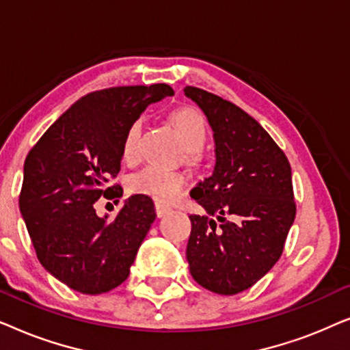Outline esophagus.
Segmentation results:
<instances>
[{
	"instance_id": "obj_1",
	"label": "esophagus",
	"mask_w": 350,
	"mask_h": 350,
	"mask_svg": "<svg viewBox=\"0 0 350 350\" xmlns=\"http://www.w3.org/2000/svg\"><path fill=\"white\" fill-rule=\"evenodd\" d=\"M169 212H170L169 207H165V205H162V204H156V215H157V218L165 217V215L169 213Z\"/></svg>"
}]
</instances>
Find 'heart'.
I'll use <instances>...</instances> for the list:
<instances>
[{
  "label": "heart",
  "mask_w": 350,
  "mask_h": 350,
  "mask_svg": "<svg viewBox=\"0 0 350 350\" xmlns=\"http://www.w3.org/2000/svg\"><path fill=\"white\" fill-rule=\"evenodd\" d=\"M170 121L178 132L181 142L188 148L189 159H198L199 151L207 142V122L204 114L194 107H180L172 111ZM143 131V119L137 118L127 127L122 140L121 154L126 162H132L138 154V140ZM186 176L178 170L146 165L129 178V191L143 194L157 202H172L183 193Z\"/></svg>",
  "instance_id": "b5f03b06"
}]
</instances>
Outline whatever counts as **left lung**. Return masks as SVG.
<instances>
[{
	"label": "left lung",
	"mask_w": 350,
	"mask_h": 350,
	"mask_svg": "<svg viewBox=\"0 0 350 350\" xmlns=\"http://www.w3.org/2000/svg\"><path fill=\"white\" fill-rule=\"evenodd\" d=\"M213 129V174L191 191L207 215H189L193 279L218 295L255 285L279 261L295 221L291 167L255 119L218 95L186 85ZM219 223H216V218Z\"/></svg>",
	"instance_id": "8db88e82"
}]
</instances>
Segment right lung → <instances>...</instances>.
<instances>
[{
    "instance_id": "1",
    "label": "right lung",
    "mask_w": 350,
    "mask_h": 350,
    "mask_svg": "<svg viewBox=\"0 0 350 350\" xmlns=\"http://www.w3.org/2000/svg\"><path fill=\"white\" fill-rule=\"evenodd\" d=\"M174 89L167 84L116 85L81 97L27 154L18 196L38 260L55 279L84 295L116 288L156 219L151 198L127 199L116 218H100L95 202L116 200L111 183L131 122Z\"/></svg>"
}]
</instances>
